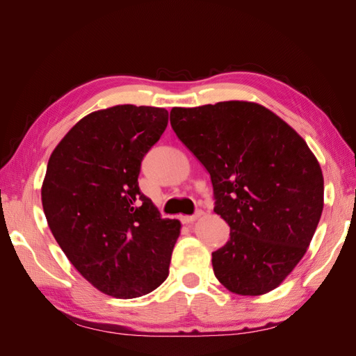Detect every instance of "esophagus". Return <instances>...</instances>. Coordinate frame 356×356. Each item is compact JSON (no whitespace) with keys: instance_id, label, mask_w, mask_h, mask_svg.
Returning a JSON list of instances; mask_svg holds the SVG:
<instances>
[{"instance_id":"34e87169","label":"esophagus","mask_w":356,"mask_h":356,"mask_svg":"<svg viewBox=\"0 0 356 356\" xmlns=\"http://www.w3.org/2000/svg\"><path fill=\"white\" fill-rule=\"evenodd\" d=\"M202 215H203L202 211H196L193 215H181L179 220H181V222L190 224V222H193V221H196L199 217H202Z\"/></svg>"}]
</instances>
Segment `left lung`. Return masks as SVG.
Returning <instances> with one entry per match:
<instances>
[{"label": "left lung", "instance_id": "left-lung-1", "mask_svg": "<svg viewBox=\"0 0 356 356\" xmlns=\"http://www.w3.org/2000/svg\"><path fill=\"white\" fill-rule=\"evenodd\" d=\"M179 141L211 175L230 239L212 252L218 281L260 296L293 272L324 208V178L305 139L264 106L227 101L172 108Z\"/></svg>", "mask_w": 356, "mask_h": 356}]
</instances>
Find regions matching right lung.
Listing matches in <instances>:
<instances>
[{"instance_id":"add662e5","label":"right lung","mask_w":356,"mask_h":356,"mask_svg":"<svg viewBox=\"0 0 356 356\" xmlns=\"http://www.w3.org/2000/svg\"><path fill=\"white\" fill-rule=\"evenodd\" d=\"M168 118L156 106L92 113L49 159L41 188L49 227L81 276L117 298L152 293L169 275L181 224L161 218L138 186Z\"/></svg>"}]
</instances>
